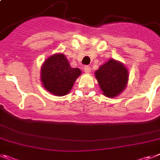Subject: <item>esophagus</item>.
<instances>
[{"label": "esophagus", "instance_id": "34e87169", "mask_svg": "<svg viewBox=\"0 0 160 160\" xmlns=\"http://www.w3.org/2000/svg\"><path fill=\"white\" fill-rule=\"evenodd\" d=\"M83 69H84V71H85L86 73H90L91 72V67L88 66V65H86Z\"/></svg>", "mask_w": 160, "mask_h": 160}]
</instances>
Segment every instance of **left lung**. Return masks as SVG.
Wrapping results in <instances>:
<instances>
[{"label": "left lung", "instance_id": "8db88e82", "mask_svg": "<svg viewBox=\"0 0 160 160\" xmlns=\"http://www.w3.org/2000/svg\"><path fill=\"white\" fill-rule=\"evenodd\" d=\"M128 77L126 68L113 59L109 60L95 72L99 87L108 97L119 95L126 87Z\"/></svg>", "mask_w": 160, "mask_h": 160}]
</instances>
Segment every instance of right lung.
<instances>
[{"label":"right lung","instance_id":"right-lung-1","mask_svg":"<svg viewBox=\"0 0 160 160\" xmlns=\"http://www.w3.org/2000/svg\"><path fill=\"white\" fill-rule=\"evenodd\" d=\"M81 70L72 68L63 54L48 58L41 69V81L48 91L55 95H65L72 89Z\"/></svg>","mask_w":160,"mask_h":160}]
</instances>
